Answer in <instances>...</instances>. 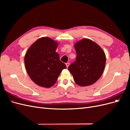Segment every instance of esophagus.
I'll list each match as a JSON object with an SVG mask.
<instances>
[{"instance_id":"1","label":"esophagus","mask_w":130,"mask_h":130,"mask_svg":"<svg viewBox=\"0 0 130 130\" xmlns=\"http://www.w3.org/2000/svg\"><path fill=\"white\" fill-rule=\"evenodd\" d=\"M66 66H67V67H69V62H67V63H66Z\"/></svg>"}]
</instances>
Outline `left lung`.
I'll list each match as a JSON object with an SVG mask.
<instances>
[{"label":"left lung","instance_id":"obj_1","mask_svg":"<svg viewBox=\"0 0 130 130\" xmlns=\"http://www.w3.org/2000/svg\"><path fill=\"white\" fill-rule=\"evenodd\" d=\"M74 47L76 61L69 66V71L77 85L84 87L91 85L99 79L104 72L105 53L96 43L87 38L75 43Z\"/></svg>","mask_w":130,"mask_h":130}]
</instances>
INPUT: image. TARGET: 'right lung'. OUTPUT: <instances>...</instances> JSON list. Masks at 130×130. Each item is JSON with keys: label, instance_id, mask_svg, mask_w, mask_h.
<instances>
[{"label": "right lung", "instance_id": "right-lung-1", "mask_svg": "<svg viewBox=\"0 0 130 130\" xmlns=\"http://www.w3.org/2000/svg\"><path fill=\"white\" fill-rule=\"evenodd\" d=\"M57 42L49 37L39 38L30 46L24 57L25 68L30 78L37 85L52 87L66 68L55 51Z\"/></svg>", "mask_w": 130, "mask_h": 130}]
</instances>
